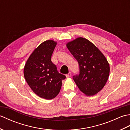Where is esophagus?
<instances>
[{
	"label": "esophagus",
	"mask_w": 130,
	"mask_h": 130,
	"mask_svg": "<svg viewBox=\"0 0 130 130\" xmlns=\"http://www.w3.org/2000/svg\"><path fill=\"white\" fill-rule=\"evenodd\" d=\"M71 76V73L70 72L69 73V74H67V75H66V77H67V78H70V77Z\"/></svg>",
	"instance_id": "obj_1"
}]
</instances>
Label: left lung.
Returning a JSON list of instances; mask_svg holds the SVG:
<instances>
[{
  "mask_svg": "<svg viewBox=\"0 0 130 130\" xmlns=\"http://www.w3.org/2000/svg\"><path fill=\"white\" fill-rule=\"evenodd\" d=\"M66 46L79 63L80 73L73 76L76 85L87 96L95 95L108 79L110 68L106 57L92 42L82 37Z\"/></svg>",
  "mask_w": 130,
  "mask_h": 130,
  "instance_id": "left-lung-1",
  "label": "left lung"
}]
</instances>
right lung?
<instances>
[{
  "label": "right lung",
  "instance_id": "obj_1",
  "mask_svg": "<svg viewBox=\"0 0 130 130\" xmlns=\"http://www.w3.org/2000/svg\"><path fill=\"white\" fill-rule=\"evenodd\" d=\"M57 42L48 40L36 48L24 67L26 81L36 94L45 99H52L59 94L65 76L58 73L51 61Z\"/></svg>",
  "mask_w": 130,
  "mask_h": 130
}]
</instances>
